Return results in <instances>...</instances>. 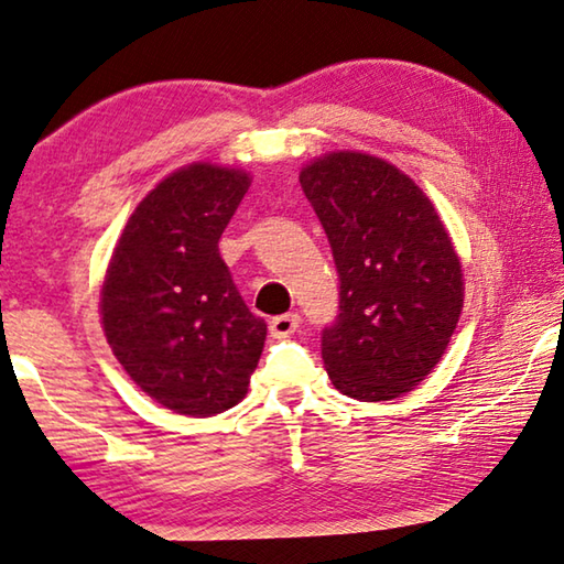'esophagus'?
Returning a JSON list of instances; mask_svg holds the SVG:
<instances>
[{
    "label": "esophagus",
    "instance_id": "1",
    "mask_svg": "<svg viewBox=\"0 0 564 564\" xmlns=\"http://www.w3.org/2000/svg\"><path fill=\"white\" fill-rule=\"evenodd\" d=\"M297 327H300V315L290 312V315H280L272 319L270 333H272V337H290L294 330H297Z\"/></svg>",
    "mask_w": 564,
    "mask_h": 564
}]
</instances>
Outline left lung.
Returning a JSON list of instances; mask_svg holds the SVG:
<instances>
[{
  "instance_id": "1",
  "label": "left lung",
  "mask_w": 564,
  "mask_h": 564,
  "mask_svg": "<svg viewBox=\"0 0 564 564\" xmlns=\"http://www.w3.org/2000/svg\"><path fill=\"white\" fill-rule=\"evenodd\" d=\"M300 184L340 276V312L323 330L327 376L358 401L409 393L441 360L464 307L444 221L413 178L368 153L319 155Z\"/></svg>"
}]
</instances>
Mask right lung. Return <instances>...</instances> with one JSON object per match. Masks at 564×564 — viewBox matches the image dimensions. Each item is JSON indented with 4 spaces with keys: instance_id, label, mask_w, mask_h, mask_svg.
I'll return each instance as SVG.
<instances>
[{
    "instance_id": "add662e5",
    "label": "right lung",
    "mask_w": 564,
    "mask_h": 564,
    "mask_svg": "<svg viewBox=\"0 0 564 564\" xmlns=\"http://www.w3.org/2000/svg\"><path fill=\"white\" fill-rule=\"evenodd\" d=\"M249 173L212 163L173 171L135 206L100 290L108 345L133 383L181 415L247 395L267 323L249 312L219 239Z\"/></svg>"
}]
</instances>
